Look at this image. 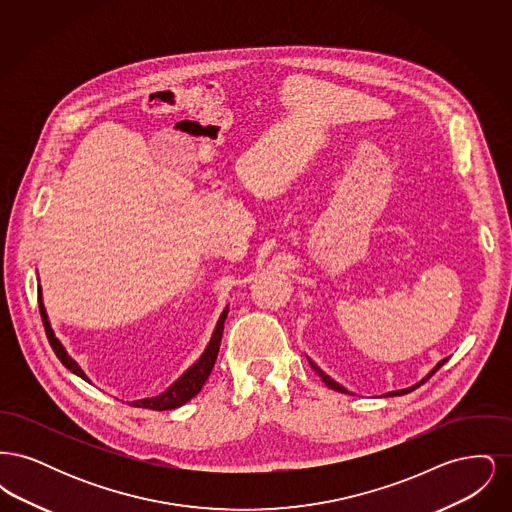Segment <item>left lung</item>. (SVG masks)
Masks as SVG:
<instances>
[{
    "label": "left lung",
    "instance_id": "obj_1",
    "mask_svg": "<svg viewBox=\"0 0 512 512\" xmlns=\"http://www.w3.org/2000/svg\"><path fill=\"white\" fill-rule=\"evenodd\" d=\"M445 361H447V359H443V361H439L438 366H436V368H434V370H432V372H430V374H428V376H426V378H424V380H422V382H420V384H424V382H426V380H430V378H432V374H436V372H438L439 368H441V366L445 365ZM311 366H313V368H315V370H317L318 376H320V378H322V382H324V384H326V386H328V388H332V390H336V391H341V393H349V391L345 390V388H343V386H340V384H338V382H334V380H332V378H330V376H328V374H324V372H322V370H320V368H318V366L315 365V363H313V361H311ZM420 384H416V386H413V388H407V390L390 391V393H386V397H391V395H405V393H409V391L416 390V388H418V386H420Z\"/></svg>",
    "mask_w": 512,
    "mask_h": 512
}]
</instances>
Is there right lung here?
Masks as SVG:
<instances>
[{
  "label": "right lung",
  "instance_id": "right-lung-1",
  "mask_svg": "<svg viewBox=\"0 0 512 512\" xmlns=\"http://www.w3.org/2000/svg\"><path fill=\"white\" fill-rule=\"evenodd\" d=\"M40 315H42V320H44V328H46V334H48L49 345L53 347L57 359H59L63 365L67 366L71 372H74L76 376L88 380L86 374L80 370V366L76 365L73 359L67 355L65 347L53 336V330H51V326H49L48 315H46V309H44L42 303H40ZM226 315H228V309L222 311L219 322H217V328H215V332H213V338L209 341L205 353L199 357V361H197L194 366H190V368L172 384L169 390L163 391V393L157 395V397L132 401L130 405H132V407H142V409H151V411H169V409H176V407L184 405L186 401H190L194 395H197L199 390L203 388L205 380L209 378V374H211V370H213V366H215V361H217ZM88 382H90V380H88Z\"/></svg>",
  "mask_w": 512,
  "mask_h": 512
}]
</instances>
